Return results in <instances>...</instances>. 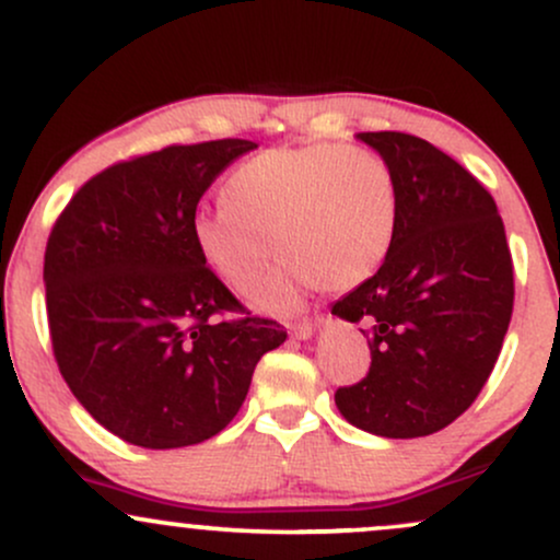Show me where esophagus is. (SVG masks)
<instances>
[{
	"mask_svg": "<svg viewBox=\"0 0 560 560\" xmlns=\"http://www.w3.org/2000/svg\"><path fill=\"white\" fill-rule=\"evenodd\" d=\"M316 329V324H313V318H302V320H294V324H289V331H292V337L298 339H307Z\"/></svg>",
	"mask_w": 560,
	"mask_h": 560,
	"instance_id": "1",
	"label": "esophagus"
}]
</instances>
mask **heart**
Here are the masks:
<instances>
[{
  "instance_id": "1",
  "label": "heart",
  "mask_w": 560,
  "mask_h": 560,
  "mask_svg": "<svg viewBox=\"0 0 560 560\" xmlns=\"http://www.w3.org/2000/svg\"><path fill=\"white\" fill-rule=\"evenodd\" d=\"M400 218L392 165L369 147L311 141L244 160L223 182V202L197 210L191 244L215 279L234 292L258 284L262 311H298L313 287L347 289L387 260Z\"/></svg>"
}]
</instances>
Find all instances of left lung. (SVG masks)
<instances>
[{"instance_id":"left-lung-1","label":"left lung","mask_w":560,"mask_h":560,"mask_svg":"<svg viewBox=\"0 0 560 560\" xmlns=\"http://www.w3.org/2000/svg\"><path fill=\"white\" fill-rule=\"evenodd\" d=\"M400 189L382 268L331 305L361 324L371 365L334 392L363 432L410 440L471 408L498 363L513 313V260L490 191L458 160L402 131H365Z\"/></svg>"}]
</instances>
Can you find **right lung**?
Masks as SVG:
<instances>
[{
  "mask_svg": "<svg viewBox=\"0 0 560 560\" xmlns=\"http://www.w3.org/2000/svg\"><path fill=\"white\" fill-rule=\"evenodd\" d=\"M247 139L120 160L75 191L44 253L57 369L83 408L131 445H197L229 427L255 365L287 339L199 260L191 218Z\"/></svg>",
  "mask_w": 560,
  "mask_h": 560,
  "instance_id": "right-lung-1",
  "label": "right lung"
}]
</instances>
